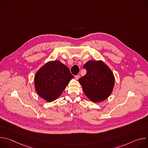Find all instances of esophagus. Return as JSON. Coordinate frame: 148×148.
I'll list each match as a JSON object with an SVG mask.
<instances>
[{"label": "esophagus", "mask_w": 148, "mask_h": 148, "mask_svg": "<svg viewBox=\"0 0 148 148\" xmlns=\"http://www.w3.org/2000/svg\"><path fill=\"white\" fill-rule=\"evenodd\" d=\"M79 75H75V79H79Z\"/></svg>", "instance_id": "34e87169"}]
</instances>
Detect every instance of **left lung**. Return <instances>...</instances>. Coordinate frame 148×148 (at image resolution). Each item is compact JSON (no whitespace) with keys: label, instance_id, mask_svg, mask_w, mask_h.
Returning <instances> with one entry per match:
<instances>
[{"label":"left lung","instance_id":"left-lung-1","mask_svg":"<svg viewBox=\"0 0 148 148\" xmlns=\"http://www.w3.org/2000/svg\"><path fill=\"white\" fill-rule=\"evenodd\" d=\"M83 69L87 73L78 81L84 94L94 102L106 99L111 94L115 83L110 69L101 61H88Z\"/></svg>","mask_w":148,"mask_h":148}]
</instances>
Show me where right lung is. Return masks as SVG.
<instances>
[{
  "instance_id": "obj_1",
  "label": "right lung",
  "mask_w": 148,
  "mask_h": 148,
  "mask_svg": "<svg viewBox=\"0 0 148 148\" xmlns=\"http://www.w3.org/2000/svg\"><path fill=\"white\" fill-rule=\"evenodd\" d=\"M73 77L69 69L60 61H50L36 73L35 88L41 98L51 102L61 95Z\"/></svg>"
}]
</instances>
